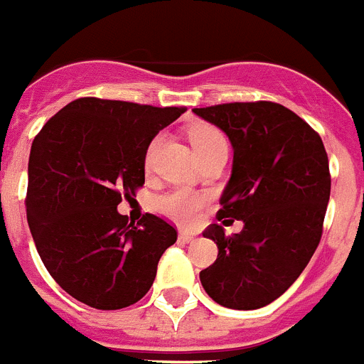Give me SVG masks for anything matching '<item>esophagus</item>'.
<instances>
[{
    "label": "esophagus",
    "instance_id": "34e87169",
    "mask_svg": "<svg viewBox=\"0 0 364 364\" xmlns=\"http://www.w3.org/2000/svg\"><path fill=\"white\" fill-rule=\"evenodd\" d=\"M178 240H180V242H184V243L195 242V235H191V232L182 231V232H180V235H178Z\"/></svg>",
    "mask_w": 364,
    "mask_h": 364
}]
</instances>
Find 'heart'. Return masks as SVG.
Returning a JSON list of instances; mask_svg holds the SVG:
<instances>
[{"instance_id": "heart-1", "label": "heart", "mask_w": 364, "mask_h": 364, "mask_svg": "<svg viewBox=\"0 0 364 364\" xmlns=\"http://www.w3.org/2000/svg\"><path fill=\"white\" fill-rule=\"evenodd\" d=\"M191 144L198 159L216 151L220 148H228V139L218 128L209 124H198L189 133ZM156 141L151 142L146 153V164H149L153 151H155ZM205 198L200 193L191 191L188 188H176L168 191L166 195L155 200V209L166 218L180 223V225H193L198 222L200 213L204 209Z\"/></svg>"}]
</instances>
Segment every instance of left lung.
I'll return each instance as SVG.
<instances>
[{
    "instance_id": "obj_1",
    "label": "left lung",
    "mask_w": 364,
    "mask_h": 364,
    "mask_svg": "<svg viewBox=\"0 0 364 364\" xmlns=\"http://www.w3.org/2000/svg\"><path fill=\"white\" fill-rule=\"evenodd\" d=\"M231 141L232 171L218 220H242V232L204 231L218 258L200 282L218 305L255 311L298 279L323 232L330 198L328 156L321 136L278 102H228L195 108Z\"/></svg>"
}]
</instances>
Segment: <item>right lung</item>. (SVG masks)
Wrapping results in <instances>:
<instances>
[{"label":"right lung","instance_id":"1","mask_svg":"<svg viewBox=\"0 0 364 364\" xmlns=\"http://www.w3.org/2000/svg\"><path fill=\"white\" fill-rule=\"evenodd\" d=\"M184 112L81 97L36 135L26 220L46 271L77 301L117 311L153 285L176 229L149 213L135 225L117 205L144 184L153 136Z\"/></svg>","mask_w":364,"mask_h":364}]
</instances>
